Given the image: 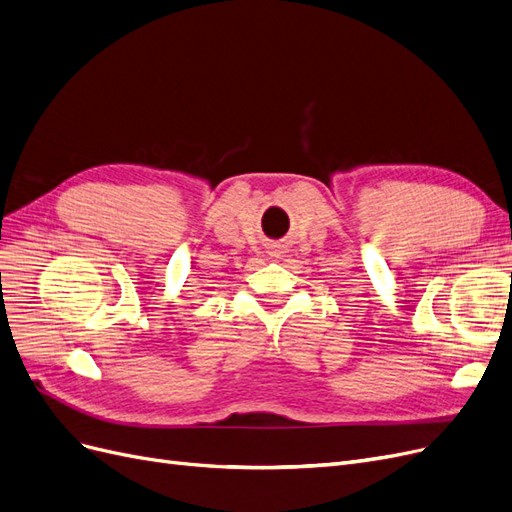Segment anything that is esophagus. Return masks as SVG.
<instances>
[{
	"label": "esophagus",
	"instance_id": "34e87169",
	"mask_svg": "<svg viewBox=\"0 0 512 512\" xmlns=\"http://www.w3.org/2000/svg\"><path fill=\"white\" fill-rule=\"evenodd\" d=\"M282 247H284V245H280V243H275V245H271V247H269V254H271L273 258H280V256L284 254V250H282Z\"/></svg>",
	"mask_w": 512,
	"mask_h": 512
}]
</instances>
